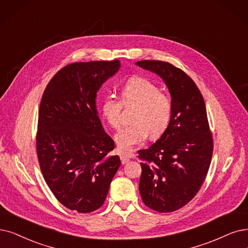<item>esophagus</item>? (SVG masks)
<instances>
[{
    "mask_svg": "<svg viewBox=\"0 0 248 248\" xmlns=\"http://www.w3.org/2000/svg\"><path fill=\"white\" fill-rule=\"evenodd\" d=\"M120 158H121V163H122V165H125V164H127L128 162H129V157H127V156H125V155H120Z\"/></svg>",
    "mask_w": 248,
    "mask_h": 248,
    "instance_id": "obj_1",
    "label": "esophagus"
}]
</instances>
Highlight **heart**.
<instances>
[{
  "label": "heart",
  "instance_id": "obj_1",
  "mask_svg": "<svg viewBox=\"0 0 248 248\" xmlns=\"http://www.w3.org/2000/svg\"><path fill=\"white\" fill-rule=\"evenodd\" d=\"M122 102L124 106L136 108L131 117L132 124L126 126L116 137L118 150L124 155L130 154L135 147L151 137L161 136L172 118L173 106L170 96L160 92L158 86L146 78L134 76L121 88V102L108 95L102 104L103 116L115 129L121 127Z\"/></svg>",
  "mask_w": 248,
  "mask_h": 248
}]
</instances>
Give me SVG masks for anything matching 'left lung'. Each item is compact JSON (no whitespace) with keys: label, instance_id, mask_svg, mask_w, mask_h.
Wrapping results in <instances>:
<instances>
[{"label":"left lung","instance_id":"left-lung-1","mask_svg":"<svg viewBox=\"0 0 248 248\" xmlns=\"http://www.w3.org/2000/svg\"><path fill=\"white\" fill-rule=\"evenodd\" d=\"M135 64L160 76L172 96L169 126L155 143L138 151L144 204L171 213L193 199L209 171L214 142L205 105L199 87L181 69L163 61Z\"/></svg>","mask_w":248,"mask_h":248}]
</instances>
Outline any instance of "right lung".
Masks as SVG:
<instances>
[{
    "label": "right lung",
    "mask_w": 248,
    "mask_h": 248,
    "mask_svg": "<svg viewBox=\"0 0 248 248\" xmlns=\"http://www.w3.org/2000/svg\"><path fill=\"white\" fill-rule=\"evenodd\" d=\"M120 61L72 63L58 71L38 111L36 153L45 181L67 209L92 213L104 204L121 161L96 111V93Z\"/></svg>",
    "instance_id": "right-lung-1"
}]
</instances>
